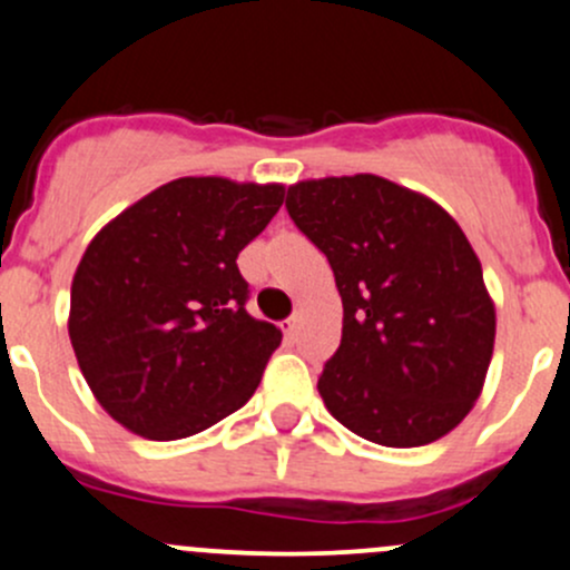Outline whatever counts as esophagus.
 Returning <instances> with one entry per match:
<instances>
[{
    "label": "esophagus",
    "mask_w": 570,
    "mask_h": 570,
    "mask_svg": "<svg viewBox=\"0 0 570 570\" xmlns=\"http://www.w3.org/2000/svg\"><path fill=\"white\" fill-rule=\"evenodd\" d=\"M281 331H284V336L289 338V342H295V338H297V320L295 317L284 320V322H281Z\"/></svg>",
    "instance_id": "esophagus-1"
}]
</instances>
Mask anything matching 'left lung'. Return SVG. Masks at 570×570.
Returning a JSON list of instances; mask_svg holds the SVG:
<instances>
[{"instance_id":"obj_1","label":"left lung","mask_w":570,"mask_h":570,"mask_svg":"<svg viewBox=\"0 0 570 570\" xmlns=\"http://www.w3.org/2000/svg\"><path fill=\"white\" fill-rule=\"evenodd\" d=\"M286 212L325 253L342 295V344L317 381L333 419L381 446H424L455 430L497 336L461 226L372 174L292 184Z\"/></svg>"}]
</instances>
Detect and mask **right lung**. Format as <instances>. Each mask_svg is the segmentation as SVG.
<instances>
[{
	"instance_id": "1",
	"label": "right lung",
	"mask_w": 570,
	"mask_h": 570,
	"mask_svg": "<svg viewBox=\"0 0 570 570\" xmlns=\"http://www.w3.org/2000/svg\"><path fill=\"white\" fill-rule=\"evenodd\" d=\"M281 204V184L187 176L96 234L73 273L68 336L115 422L176 441L250 400L281 331L245 308L237 256Z\"/></svg>"
}]
</instances>
